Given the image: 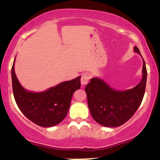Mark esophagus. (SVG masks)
Segmentation results:
<instances>
[{
  "mask_svg": "<svg viewBox=\"0 0 160 160\" xmlns=\"http://www.w3.org/2000/svg\"><path fill=\"white\" fill-rule=\"evenodd\" d=\"M89 79H90V75L87 73H85L82 75L81 77V80H80V82H81L82 85H86L87 84V82H89Z\"/></svg>",
  "mask_w": 160,
  "mask_h": 160,
  "instance_id": "obj_1",
  "label": "esophagus"
}]
</instances>
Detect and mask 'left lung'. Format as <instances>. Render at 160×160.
Instances as JSON below:
<instances>
[{"instance_id":"1","label":"left lung","mask_w":160,"mask_h":160,"mask_svg":"<svg viewBox=\"0 0 160 160\" xmlns=\"http://www.w3.org/2000/svg\"><path fill=\"white\" fill-rule=\"evenodd\" d=\"M134 51L141 55L137 47H134ZM142 73L141 81L126 91L115 90L98 78L91 79L85 91L91 115L98 123L117 127L132 117L142 102L146 88L148 72L144 60Z\"/></svg>"}]
</instances>
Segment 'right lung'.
Here are the masks:
<instances>
[{
	"label": "right lung",
	"mask_w": 160,
	"mask_h": 160,
	"mask_svg": "<svg viewBox=\"0 0 160 160\" xmlns=\"http://www.w3.org/2000/svg\"><path fill=\"white\" fill-rule=\"evenodd\" d=\"M11 74L16 104L28 120L42 127L56 126L65 119L73 94L80 88V77H78L42 92H32L25 90L19 83L14 71V62Z\"/></svg>",
	"instance_id": "obj_1"
}]
</instances>
